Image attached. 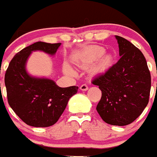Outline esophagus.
Here are the masks:
<instances>
[{"mask_svg":"<svg viewBox=\"0 0 157 157\" xmlns=\"http://www.w3.org/2000/svg\"><path fill=\"white\" fill-rule=\"evenodd\" d=\"M80 90L82 91H86L87 90H88V86H87V85H86V84H82V85L80 86Z\"/></svg>","mask_w":157,"mask_h":157,"instance_id":"34e87169","label":"esophagus"}]
</instances>
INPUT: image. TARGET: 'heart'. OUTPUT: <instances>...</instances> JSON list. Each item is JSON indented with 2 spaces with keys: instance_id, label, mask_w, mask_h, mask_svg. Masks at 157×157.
I'll return each mask as SVG.
<instances>
[{
  "instance_id": "b5f03b06",
  "label": "heart",
  "mask_w": 157,
  "mask_h": 157,
  "mask_svg": "<svg viewBox=\"0 0 157 157\" xmlns=\"http://www.w3.org/2000/svg\"><path fill=\"white\" fill-rule=\"evenodd\" d=\"M105 52V49L101 46H98V45H94V46L89 48L86 49L84 54H83L82 58L80 59L79 61L78 62V63L79 65H86L90 64V63H94V62L98 61V59L101 58V56H103ZM111 57L109 56H106L104 58H102L101 61V64L105 65L108 64L111 62ZM63 71L67 74L73 75L75 74L74 70L71 68V67L68 64V63H65L63 64Z\"/></svg>"
}]
</instances>
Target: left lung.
Here are the masks:
<instances>
[{
    "mask_svg": "<svg viewBox=\"0 0 157 157\" xmlns=\"http://www.w3.org/2000/svg\"><path fill=\"white\" fill-rule=\"evenodd\" d=\"M120 59L92 81L101 90L97 111L105 123L128 125L149 103L151 75L142 52L127 39L115 36Z\"/></svg>",
    "mask_w": 157,
    "mask_h": 157,
    "instance_id": "obj_1",
    "label": "left lung"
}]
</instances>
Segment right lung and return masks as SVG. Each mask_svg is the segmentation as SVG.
I'll use <instances>...</instances> for the list:
<instances>
[{
    "mask_svg": "<svg viewBox=\"0 0 157 157\" xmlns=\"http://www.w3.org/2000/svg\"><path fill=\"white\" fill-rule=\"evenodd\" d=\"M61 43L37 41L22 49L12 58L5 76L8 104L25 123L34 127L53 125L66 109L68 101L78 87L58 86L48 78L32 76L27 63L34 51L54 56Z\"/></svg>",
    "mask_w": 157,
    "mask_h": 157,
    "instance_id": "add662e5",
    "label": "right lung"
}]
</instances>
